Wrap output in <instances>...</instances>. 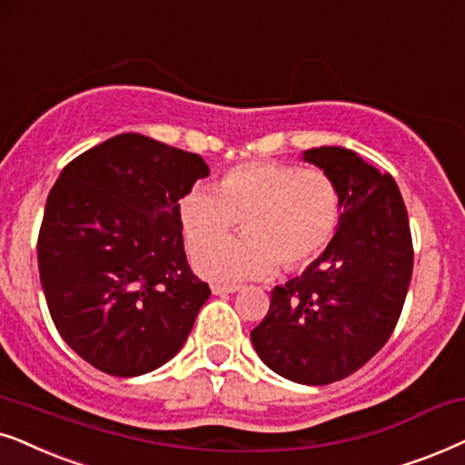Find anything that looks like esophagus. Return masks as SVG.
<instances>
[{"label":"esophagus","instance_id":"esophagus-1","mask_svg":"<svg viewBox=\"0 0 465 465\" xmlns=\"http://www.w3.org/2000/svg\"><path fill=\"white\" fill-rule=\"evenodd\" d=\"M240 291L238 284H213V293L214 295H229Z\"/></svg>","mask_w":465,"mask_h":465}]
</instances>
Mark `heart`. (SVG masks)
<instances>
[{
  "label": "heart",
  "instance_id": "obj_1",
  "mask_svg": "<svg viewBox=\"0 0 465 465\" xmlns=\"http://www.w3.org/2000/svg\"><path fill=\"white\" fill-rule=\"evenodd\" d=\"M342 208L330 172L278 161L233 165L223 172L219 191L195 184L176 206L189 251L204 246L195 252L197 272L216 282L268 276L278 265L308 268L336 238ZM240 220L247 236L223 241Z\"/></svg>",
  "mask_w": 465,
  "mask_h": 465
}]
</instances>
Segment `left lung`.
Segmentation results:
<instances>
[{
    "label": "left lung",
    "instance_id": "obj_1",
    "mask_svg": "<svg viewBox=\"0 0 465 465\" xmlns=\"http://www.w3.org/2000/svg\"><path fill=\"white\" fill-rule=\"evenodd\" d=\"M304 159L338 181L342 221L304 274L274 287L251 340L276 374L330 385L366 366L398 325L412 276V236L391 174L340 146L311 148Z\"/></svg>",
    "mask_w": 465,
    "mask_h": 465
}]
</instances>
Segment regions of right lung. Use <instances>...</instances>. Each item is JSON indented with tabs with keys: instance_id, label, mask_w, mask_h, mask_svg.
Returning <instances> with one entry per match:
<instances>
[{
	"instance_id": "right-lung-1",
	"label": "right lung",
	"mask_w": 465,
	"mask_h": 465,
	"mask_svg": "<svg viewBox=\"0 0 465 465\" xmlns=\"http://www.w3.org/2000/svg\"><path fill=\"white\" fill-rule=\"evenodd\" d=\"M203 176L200 154L121 134L72 159L48 193L38 233L48 312L99 372L140 376L183 349L210 287L189 268L176 206Z\"/></svg>"
}]
</instances>
